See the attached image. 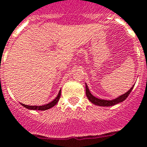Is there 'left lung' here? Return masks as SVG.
<instances>
[{
  "label": "left lung",
  "mask_w": 147,
  "mask_h": 147,
  "mask_svg": "<svg viewBox=\"0 0 147 147\" xmlns=\"http://www.w3.org/2000/svg\"><path fill=\"white\" fill-rule=\"evenodd\" d=\"M85 88L87 97H88V100L92 102V103H94V104L95 105H97V106H100V107H110V106H114V105L117 104V103H119V102H122V101L125 100V99L128 96V95L130 94L131 91L132 89L134 88V86L128 90V91H127V93H125L123 95L119 96L118 98L115 99V100H100V99L96 98V97H95V96H93L92 94H90V90L88 89V85L86 84Z\"/></svg>",
  "instance_id": "8db88e82"
}]
</instances>
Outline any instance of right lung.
Returning a JSON list of instances; mask_svg holds the SVG:
<instances>
[{
  "label": "right lung",
  "instance_id": "1",
  "mask_svg": "<svg viewBox=\"0 0 147 147\" xmlns=\"http://www.w3.org/2000/svg\"><path fill=\"white\" fill-rule=\"evenodd\" d=\"M60 95H61V90H59V94L57 95V96L55 98V100H53L52 102H49L47 104L44 105V106H28V105L22 104V106H23L24 107L28 109H33V110H46V109H48L50 108H52L53 107H54L55 105L57 104L58 101H59V98H60Z\"/></svg>",
  "mask_w": 147,
  "mask_h": 147
}]
</instances>
